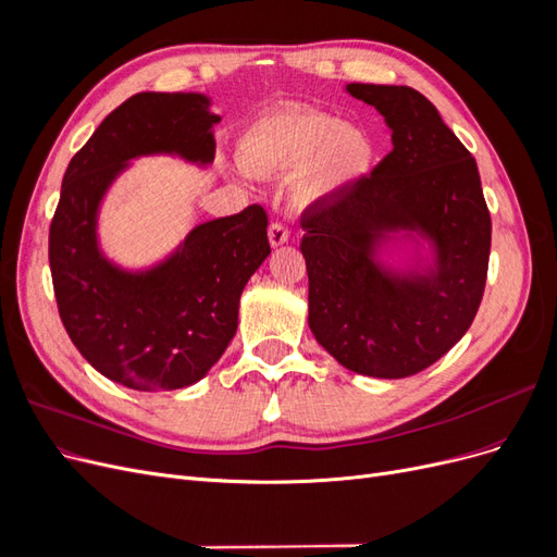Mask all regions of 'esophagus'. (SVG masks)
I'll list each match as a JSON object with an SVG mask.
<instances>
[{
  "label": "esophagus",
  "instance_id": "obj_1",
  "mask_svg": "<svg viewBox=\"0 0 557 557\" xmlns=\"http://www.w3.org/2000/svg\"><path fill=\"white\" fill-rule=\"evenodd\" d=\"M288 239H290V232H288V227H285L283 223H272V225H269V244H272L274 248L288 244Z\"/></svg>",
  "mask_w": 557,
  "mask_h": 557
}]
</instances>
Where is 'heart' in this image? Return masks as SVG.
I'll list each match as a JSON object with an SVG mask.
<instances>
[{
	"mask_svg": "<svg viewBox=\"0 0 557 557\" xmlns=\"http://www.w3.org/2000/svg\"><path fill=\"white\" fill-rule=\"evenodd\" d=\"M252 172L299 174V193L318 199L344 193L374 166L376 144L364 127L313 109H278L252 121L239 139Z\"/></svg>",
	"mask_w": 557,
	"mask_h": 557,
	"instance_id": "b5f03b06",
	"label": "heart"
}]
</instances>
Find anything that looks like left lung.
Masks as SVG:
<instances>
[{
	"label": "left lung",
	"instance_id": "8db88e82",
	"mask_svg": "<svg viewBox=\"0 0 557 557\" xmlns=\"http://www.w3.org/2000/svg\"><path fill=\"white\" fill-rule=\"evenodd\" d=\"M393 129V150L352 188L301 213L309 274V327L346 369L374 379L423 372L474 320L491 258L476 160L428 97L407 86L348 83ZM425 240L404 270L380 252Z\"/></svg>",
	"mask_w": 557,
	"mask_h": 557
}]
</instances>
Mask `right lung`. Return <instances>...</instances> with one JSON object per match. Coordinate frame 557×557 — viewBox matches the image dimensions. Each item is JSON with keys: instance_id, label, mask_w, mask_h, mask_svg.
<instances>
[{"instance_id": "obj_1", "label": "right lung", "mask_w": 557, "mask_h": 557, "mask_svg": "<svg viewBox=\"0 0 557 557\" xmlns=\"http://www.w3.org/2000/svg\"><path fill=\"white\" fill-rule=\"evenodd\" d=\"M211 99L139 92L111 111L62 178L48 234L58 311L99 374L134 391H178L205 379L239 325V299L267 260V213L250 205L190 230L146 269L111 262L97 237L99 207L132 160L176 156L213 162Z\"/></svg>"}]
</instances>
